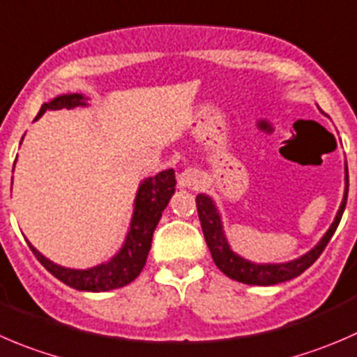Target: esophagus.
Wrapping results in <instances>:
<instances>
[{
	"mask_svg": "<svg viewBox=\"0 0 357 357\" xmlns=\"http://www.w3.org/2000/svg\"><path fill=\"white\" fill-rule=\"evenodd\" d=\"M177 180L178 187H182V189H196L201 182L199 174L196 170H192V168H187V170L180 172Z\"/></svg>",
	"mask_w": 357,
	"mask_h": 357,
	"instance_id": "esophagus-1",
	"label": "esophagus"
}]
</instances>
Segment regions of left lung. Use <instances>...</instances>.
I'll return each instance as SVG.
<instances>
[{
    "label": "left lung",
    "mask_w": 357,
    "mask_h": 357,
    "mask_svg": "<svg viewBox=\"0 0 357 357\" xmlns=\"http://www.w3.org/2000/svg\"><path fill=\"white\" fill-rule=\"evenodd\" d=\"M344 180V197H342L340 208H338L337 215H335V220L331 222L330 229L324 232V236L317 241V245L314 246V248H310L307 253H303L302 257L280 264H257L248 259H243L241 255H238V253L231 248L227 238H225L224 225H222V215L220 211H218V206L215 204V201L211 199L208 194H197V215H199L201 229H203L204 239H206V245L208 248H210L211 259H213L215 266H217L225 276L231 278V280L239 281V283L245 284H257V287H271V284L284 283V281L294 280V278L300 276L303 271L309 269V267L316 262L317 257H319L321 253H323V250L326 248L331 236H333L338 224H340V218L345 210L349 192L347 163H345Z\"/></svg>",
    "instance_id": "8db88e82"
}]
</instances>
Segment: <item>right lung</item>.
<instances>
[{
	"instance_id": "add662e5",
	"label": "right lung",
	"mask_w": 357,
	"mask_h": 357,
	"mask_svg": "<svg viewBox=\"0 0 357 357\" xmlns=\"http://www.w3.org/2000/svg\"><path fill=\"white\" fill-rule=\"evenodd\" d=\"M86 105L88 97L81 93L57 95L50 102H45L41 105L36 119H40L47 111L86 107ZM13 168H15V163H13ZM175 183H177V180H175V172L172 168L160 172L154 177L144 178L140 182L135 201H133V213L125 243L119 248V252L107 262L88 267V269H70V267H63L52 262L43 253L38 252L29 241H27V245L48 273L54 274L57 280L67 287L74 288V290L98 294V291H109L126 287L142 273L144 266H146L154 229L160 222L161 213L174 196Z\"/></svg>"
}]
</instances>
